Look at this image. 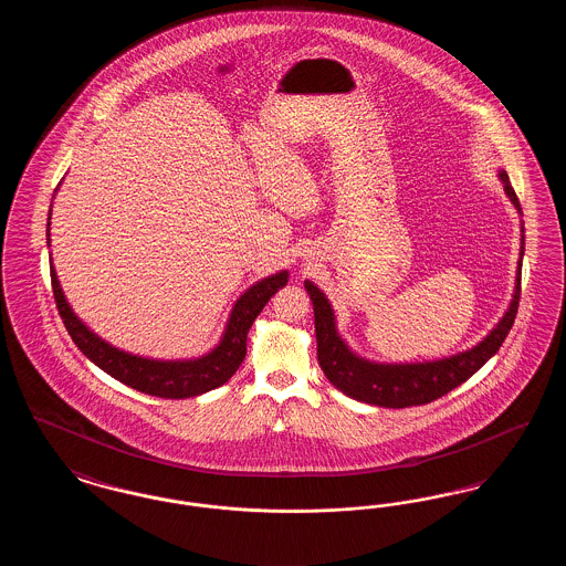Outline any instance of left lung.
Wrapping results in <instances>:
<instances>
[{"instance_id": "1", "label": "left lung", "mask_w": 566, "mask_h": 566, "mask_svg": "<svg viewBox=\"0 0 566 566\" xmlns=\"http://www.w3.org/2000/svg\"><path fill=\"white\" fill-rule=\"evenodd\" d=\"M505 192L512 199L513 206L522 214L517 195L510 185V176L505 171L499 174ZM522 254H524V240L522 252L517 263V277H515V293L512 305L496 324L490 335H485L484 342L478 344L471 350L460 352L457 356L432 360V363H411V365H381L371 363L344 344V339L337 335L335 316L331 310L328 298L324 296L318 286L312 282H305V289L314 303V321H316V342H318V363L323 367L324 376L328 381L339 388L344 395H348L363 403L379 405V407H411V405H427L448 395L462 381H467L478 369L484 367L485 360L492 358L496 350L503 346L505 337L512 331L517 303H520V282H522Z\"/></svg>"}]
</instances>
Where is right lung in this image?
<instances>
[{
    "label": "right lung",
    "mask_w": 566,
    "mask_h": 566,
    "mask_svg": "<svg viewBox=\"0 0 566 566\" xmlns=\"http://www.w3.org/2000/svg\"><path fill=\"white\" fill-rule=\"evenodd\" d=\"M46 235L51 233L46 231ZM51 280H53L54 303H56L59 316L63 318V324L70 337L74 339V344L78 346V350L88 360H93L108 376L132 386L134 390H139L144 395H153L161 399H189L222 386L240 369L245 358L248 331L254 323V318L263 312L271 296L275 295L282 286H286L289 271H280L271 277L256 282L238 298L227 324V331L214 350L195 360H176V363L150 360V358H142V356L112 348L93 331H88L72 312V307L67 305L65 296L61 293L53 268H51Z\"/></svg>",
    "instance_id": "obj_1"
}]
</instances>
